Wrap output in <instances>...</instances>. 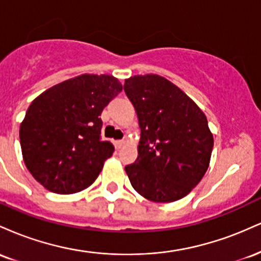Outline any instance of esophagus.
Segmentation results:
<instances>
[{
  "label": "esophagus",
  "mask_w": 261,
  "mask_h": 261,
  "mask_svg": "<svg viewBox=\"0 0 261 261\" xmlns=\"http://www.w3.org/2000/svg\"><path fill=\"white\" fill-rule=\"evenodd\" d=\"M122 146H124V141H115V147L116 148H121L122 147Z\"/></svg>",
  "instance_id": "esophagus-1"
}]
</instances>
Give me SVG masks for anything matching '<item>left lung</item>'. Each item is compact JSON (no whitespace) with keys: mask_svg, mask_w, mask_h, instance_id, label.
<instances>
[{"mask_svg":"<svg viewBox=\"0 0 261 261\" xmlns=\"http://www.w3.org/2000/svg\"><path fill=\"white\" fill-rule=\"evenodd\" d=\"M124 91L141 128L137 160L125 167L131 185L154 202L187 196L205 175L214 147L205 114L158 74L130 77Z\"/></svg>","mask_w":261,"mask_h":261,"instance_id":"left-lung-1","label":"left lung"}]
</instances>
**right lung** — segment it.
I'll return each mask as SVG.
<instances>
[{
  "label": "right lung",
  "mask_w": 261,
  "mask_h": 261,
  "mask_svg": "<svg viewBox=\"0 0 261 261\" xmlns=\"http://www.w3.org/2000/svg\"><path fill=\"white\" fill-rule=\"evenodd\" d=\"M122 91L109 74H81L35 98L19 128L24 163L35 180L56 194L88 188L114 146L101 141L99 118Z\"/></svg>",
  "instance_id": "add662e5"
}]
</instances>
